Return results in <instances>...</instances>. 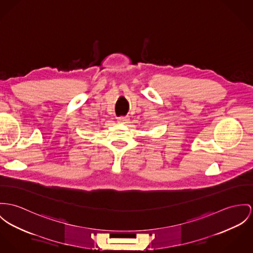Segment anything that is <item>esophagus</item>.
Returning <instances> with one entry per match:
<instances>
[{"mask_svg":"<svg viewBox=\"0 0 253 253\" xmlns=\"http://www.w3.org/2000/svg\"><path fill=\"white\" fill-rule=\"evenodd\" d=\"M128 121H129V118H128V117H119V118L117 119V122H118L119 124H126V123H128Z\"/></svg>","mask_w":253,"mask_h":253,"instance_id":"1","label":"esophagus"}]
</instances>
